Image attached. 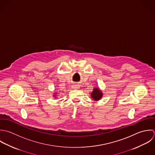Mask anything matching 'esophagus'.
<instances>
[{"label":"esophagus","instance_id":"obj_1","mask_svg":"<svg viewBox=\"0 0 155 155\" xmlns=\"http://www.w3.org/2000/svg\"><path fill=\"white\" fill-rule=\"evenodd\" d=\"M72 88L73 89H78V88H79V86L78 84H75L72 86Z\"/></svg>","mask_w":155,"mask_h":155}]
</instances>
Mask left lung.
Masks as SVG:
<instances>
[{"instance_id":"obj_1","label":"left lung","mask_w":155,"mask_h":155,"mask_svg":"<svg viewBox=\"0 0 155 155\" xmlns=\"http://www.w3.org/2000/svg\"><path fill=\"white\" fill-rule=\"evenodd\" d=\"M102 96V93L100 91L99 89L94 88L93 89L92 93H91V97L93 98L94 101L99 100Z\"/></svg>"}]
</instances>
